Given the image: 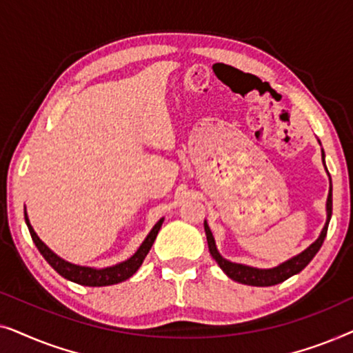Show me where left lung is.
<instances>
[{
  "label": "left lung",
  "instance_id": "left-lung-1",
  "mask_svg": "<svg viewBox=\"0 0 353 353\" xmlns=\"http://www.w3.org/2000/svg\"><path fill=\"white\" fill-rule=\"evenodd\" d=\"M318 143H320V139H318ZM321 161H323V163H325V151H323V149H321ZM325 168H326V163H325ZM327 175H330V173H327ZM331 214H332V183H331V176H330V192H327V199H326V223H325V226H323L320 236H318L316 241H313V243L308 245L305 250H302L301 254L294 255V257L286 260V262L279 263L273 268H255V267H249V265L234 263V262H230V260L223 259L220 255L219 249H216L214 234H212L209 225H207V220H204V230H205L207 244H209L210 255L215 259V262L219 263V267L223 270L226 276L233 279V281L241 283V284H248V286L265 288V286H274V284L286 281L288 278L301 273L302 270L312 262V259L315 257L316 252L321 248L323 241H325V238H326L327 225H330Z\"/></svg>",
  "mask_w": 353,
  "mask_h": 353
}]
</instances>
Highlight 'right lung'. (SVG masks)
I'll return each mask as SVG.
<instances>
[{
  "label": "right lung",
  "mask_w": 353,
  "mask_h": 353,
  "mask_svg": "<svg viewBox=\"0 0 353 353\" xmlns=\"http://www.w3.org/2000/svg\"><path fill=\"white\" fill-rule=\"evenodd\" d=\"M23 214H26V223L28 226V231H30L33 243H35L37 249L40 250V254L45 257L46 262L50 263L62 278L69 279L72 283L81 284V286H90V288L110 286V284L122 283L125 279L132 278L133 274L138 272V268L141 267L143 260L146 259L149 250H151L154 241L157 238L159 230H161V226L163 223V216H162V219L152 226V230L149 231V234L144 238L137 252H134L130 259L123 260V262H120L117 265H112V267L94 268V267H83V265L70 263L62 257H59L57 254L52 252V250L48 248L40 238H38L35 230H33V226L30 225V220H28L27 210H23Z\"/></svg>",
  "instance_id": "add662e5"
}]
</instances>
